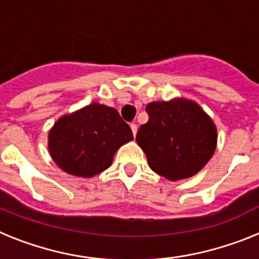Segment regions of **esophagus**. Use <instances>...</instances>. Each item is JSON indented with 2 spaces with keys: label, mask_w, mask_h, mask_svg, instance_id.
Masks as SVG:
<instances>
[{
  "label": "esophagus",
  "mask_w": 259,
  "mask_h": 259,
  "mask_svg": "<svg viewBox=\"0 0 259 259\" xmlns=\"http://www.w3.org/2000/svg\"><path fill=\"white\" fill-rule=\"evenodd\" d=\"M131 130H132V134H134V136H136V134H137V125L135 124V123H131Z\"/></svg>",
  "instance_id": "obj_1"
}]
</instances>
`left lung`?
<instances>
[{"label":"left lung","instance_id":"left-lung-1","mask_svg":"<svg viewBox=\"0 0 259 259\" xmlns=\"http://www.w3.org/2000/svg\"><path fill=\"white\" fill-rule=\"evenodd\" d=\"M148 123L139 128L137 144L150 168L168 180L191 178L207 163L217 145V130L197 104L187 100L152 102Z\"/></svg>","mask_w":259,"mask_h":259}]
</instances>
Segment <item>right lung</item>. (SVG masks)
Masks as SVG:
<instances>
[{"instance_id": "obj_1", "label": "right lung", "mask_w": 259, "mask_h": 259, "mask_svg": "<svg viewBox=\"0 0 259 259\" xmlns=\"http://www.w3.org/2000/svg\"><path fill=\"white\" fill-rule=\"evenodd\" d=\"M132 139L115 109L92 104L59 119L49 134V150L63 171L91 178L106 170L119 146Z\"/></svg>"}]
</instances>
